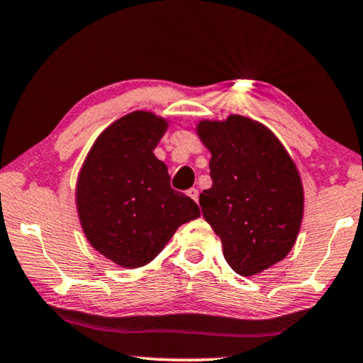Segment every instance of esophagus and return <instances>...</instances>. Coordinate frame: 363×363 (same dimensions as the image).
Wrapping results in <instances>:
<instances>
[{"instance_id":"1","label":"esophagus","mask_w":363,"mask_h":363,"mask_svg":"<svg viewBox=\"0 0 363 363\" xmlns=\"http://www.w3.org/2000/svg\"><path fill=\"white\" fill-rule=\"evenodd\" d=\"M187 196L192 199V201H196L197 202V199H199V191L196 187H192V189H189L187 191Z\"/></svg>"}]
</instances>
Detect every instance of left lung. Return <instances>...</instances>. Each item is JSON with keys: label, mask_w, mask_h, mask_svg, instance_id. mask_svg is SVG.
Wrapping results in <instances>:
<instances>
[{"label": "left lung", "mask_w": 363, "mask_h": 363, "mask_svg": "<svg viewBox=\"0 0 363 363\" xmlns=\"http://www.w3.org/2000/svg\"><path fill=\"white\" fill-rule=\"evenodd\" d=\"M197 133L212 155V187L199 197L202 216L220 237L235 273H262L289 253L303 222L304 192L294 161L267 126L247 116L203 120Z\"/></svg>", "instance_id": "1"}]
</instances>
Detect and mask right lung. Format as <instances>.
<instances>
[{
    "label": "right lung",
    "instance_id": "add662e5",
    "mask_svg": "<svg viewBox=\"0 0 363 363\" xmlns=\"http://www.w3.org/2000/svg\"><path fill=\"white\" fill-rule=\"evenodd\" d=\"M166 130L151 111L121 116L96 138L80 169L75 197L85 237L123 268L152 262L182 223L201 217L152 152Z\"/></svg>",
    "mask_w": 363,
    "mask_h": 363
}]
</instances>
